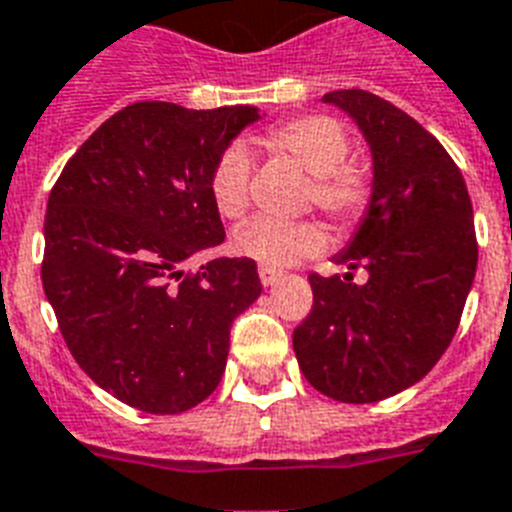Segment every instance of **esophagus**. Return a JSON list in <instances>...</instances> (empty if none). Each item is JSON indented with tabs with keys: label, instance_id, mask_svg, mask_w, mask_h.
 <instances>
[{
	"label": "esophagus",
	"instance_id": "esophagus-1",
	"mask_svg": "<svg viewBox=\"0 0 512 512\" xmlns=\"http://www.w3.org/2000/svg\"><path fill=\"white\" fill-rule=\"evenodd\" d=\"M259 280H261V285H264V287H272V285H277V282L282 280V272H277V269H266V266H261V269H259Z\"/></svg>",
	"mask_w": 512,
	"mask_h": 512
}]
</instances>
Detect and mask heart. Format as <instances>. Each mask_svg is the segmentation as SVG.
<instances>
[{
	"label": "heart",
	"instance_id": "obj_1",
	"mask_svg": "<svg viewBox=\"0 0 512 512\" xmlns=\"http://www.w3.org/2000/svg\"><path fill=\"white\" fill-rule=\"evenodd\" d=\"M266 146L285 154L306 175H311L314 201L337 222H353L369 204V177L350 162V135L340 122L324 114H306L282 122L266 133ZM248 180H251V151L243 143H232L222 151L209 175V196L214 209L225 219H240L248 211ZM327 246V232L311 219L303 222H274L251 219L232 232V248L240 256L282 269L295 261L316 256Z\"/></svg>",
	"mask_w": 512,
	"mask_h": 512
}]
</instances>
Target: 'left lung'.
I'll return each mask as SVG.
<instances>
[{
  "label": "left lung",
  "mask_w": 512,
  "mask_h": 512,
  "mask_svg": "<svg viewBox=\"0 0 512 512\" xmlns=\"http://www.w3.org/2000/svg\"><path fill=\"white\" fill-rule=\"evenodd\" d=\"M371 151V198L332 261L311 274L314 308L293 332L311 387L340 403H377L424 379L442 358L476 274L474 206L442 143L369 91H329ZM356 268L364 280L356 283Z\"/></svg>",
  "instance_id": "obj_1"
}]
</instances>
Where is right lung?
<instances>
[{"mask_svg": "<svg viewBox=\"0 0 512 512\" xmlns=\"http://www.w3.org/2000/svg\"><path fill=\"white\" fill-rule=\"evenodd\" d=\"M256 120L243 104L138 101L75 151L49 193L46 301L80 369L138 411L167 416L209 398L235 316L261 295L251 259L185 272L225 240L209 175Z\"/></svg>", "mask_w": 512, "mask_h": 512, "instance_id": "right-lung-1", "label": "right lung"}]
</instances>
